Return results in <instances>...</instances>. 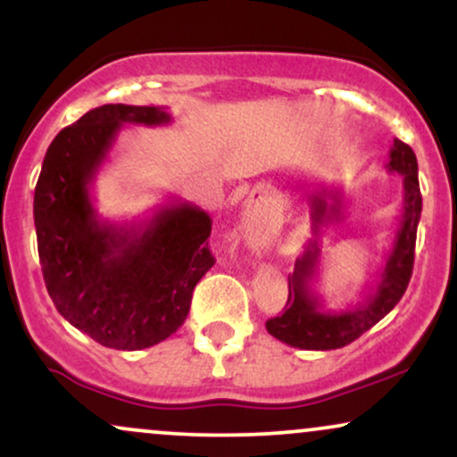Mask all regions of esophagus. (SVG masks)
I'll list each match as a JSON object with an SVG mask.
<instances>
[{"mask_svg":"<svg viewBox=\"0 0 457 457\" xmlns=\"http://www.w3.org/2000/svg\"><path fill=\"white\" fill-rule=\"evenodd\" d=\"M245 236L251 243H262L266 238L264 221L260 219L258 211L253 206H246L245 211Z\"/></svg>","mask_w":457,"mask_h":457,"instance_id":"34e87169","label":"esophagus"}]
</instances>
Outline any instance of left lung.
<instances>
[{
  "instance_id": "8db88e82",
  "label": "left lung",
  "mask_w": 457,
  "mask_h": 457,
  "mask_svg": "<svg viewBox=\"0 0 457 457\" xmlns=\"http://www.w3.org/2000/svg\"><path fill=\"white\" fill-rule=\"evenodd\" d=\"M386 170L402 176L403 202L400 228L393 238V246L376 286L354 307L344 309V312L324 309L322 298L312 287L318 275L320 246L318 240H309L303 255L296 260L295 272L287 277L290 295H287L286 309H283L281 316L270 318L266 322V330L272 337L301 350L344 348V345L359 339L374 324H378L400 303L412 275L414 240H417L419 219H421L419 167L411 145H406L400 139H393ZM307 197L309 206H312V229L316 236L324 223L342 219V191L320 188V191L309 193Z\"/></svg>"
}]
</instances>
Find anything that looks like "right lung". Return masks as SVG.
<instances>
[{
    "instance_id": "right-lung-1",
    "label": "right lung",
    "mask_w": 457,
    "mask_h": 457,
    "mask_svg": "<svg viewBox=\"0 0 457 457\" xmlns=\"http://www.w3.org/2000/svg\"><path fill=\"white\" fill-rule=\"evenodd\" d=\"M162 107L103 104L57 133L34 191V225L46 292L94 342L141 350L187 320L197 281L212 269L211 214L182 199L139 223H109L92 185L124 124L161 127Z\"/></svg>"
}]
</instances>
